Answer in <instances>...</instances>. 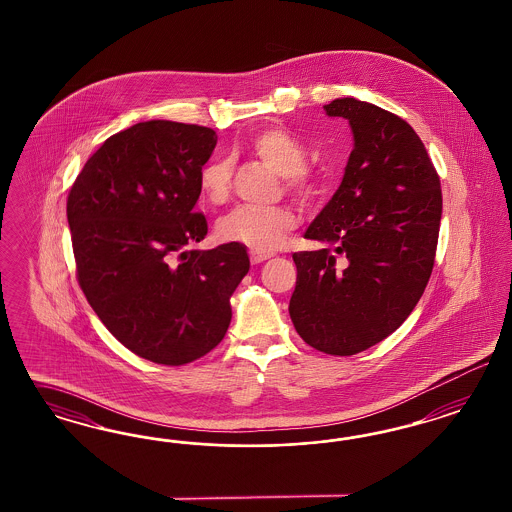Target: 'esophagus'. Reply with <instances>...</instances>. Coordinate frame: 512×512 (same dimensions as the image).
Returning a JSON list of instances; mask_svg holds the SVG:
<instances>
[{"label":"esophagus","mask_w":512,"mask_h":512,"mask_svg":"<svg viewBox=\"0 0 512 512\" xmlns=\"http://www.w3.org/2000/svg\"><path fill=\"white\" fill-rule=\"evenodd\" d=\"M270 257H272L270 253L255 251V249H251V251H249V259H251V263L253 264L264 263V261H266V259H270Z\"/></svg>","instance_id":"obj_1"}]
</instances>
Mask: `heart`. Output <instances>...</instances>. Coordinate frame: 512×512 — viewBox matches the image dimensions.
<instances>
[{
    "instance_id": "heart-1",
    "label": "heart",
    "mask_w": 512,
    "mask_h": 512,
    "mask_svg": "<svg viewBox=\"0 0 512 512\" xmlns=\"http://www.w3.org/2000/svg\"><path fill=\"white\" fill-rule=\"evenodd\" d=\"M251 150L281 178L285 186L302 199H310L315 191L310 172L306 171L308 150L304 142L283 127L266 129L251 140ZM233 159L217 155L202 165L199 189L208 204H221L231 193ZM298 217L289 208H253L238 206L217 221L219 240L244 244L255 251H274L285 236L296 229Z\"/></svg>"
}]
</instances>
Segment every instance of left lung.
<instances>
[{
	"label": "left lung",
	"mask_w": 512,
	"mask_h": 512,
	"mask_svg": "<svg viewBox=\"0 0 512 512\" xmlns=\"http://www.w3.org/2000/svg\"><path fill=\"white\" fill-rule=\"evenodd\" d=\"M345 118L353 152L338 191L298 251L291 321L326 355L349 357L385 340L415 310L434 268L441 184L415 129L355 97L325 105Z\"/></svg>",
	"instance_id": "obj_1"
}]
</instances>
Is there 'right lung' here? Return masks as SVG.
Segmentation results:
<instances>
[{
    "label": "right lung",
    "instance_id": "right-lung-1",
    "mask_svg": "<svg viewBox=\"0 0 512 512\" xmlns=\"http://www.w3.org/2000/svg\"><path fill=\"white\" fill-rule=\"evenodd\" d=\"M216 144L210 127L131 125L86 161L67 197L80 289L110 334L155 364L210 353L248 274L242 244L186 249L208 233L195 204Z\"/></svg>",
    "mask_w": 512,
    "mask_h": 512
}]
</instances>
